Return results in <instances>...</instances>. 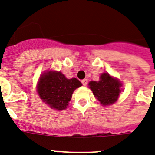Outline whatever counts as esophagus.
Here are the masks:
<instances>
[{"label": "esophagus", "mask_w": 155, "mask_h": 155, "mask_svg": "<svg viewBox=\"0 0 155 155\" xmlns=\"http://www.w3.org/2000/svg\"><path fill=\"white\" fill-rule=\"evenodd\" d=\"M81 82H82L83 85L86 86L87 85V84H88V80H87V79H84V80H83Z\"/></svg>", "instance_id": "esophagus-1"}]
</instances>
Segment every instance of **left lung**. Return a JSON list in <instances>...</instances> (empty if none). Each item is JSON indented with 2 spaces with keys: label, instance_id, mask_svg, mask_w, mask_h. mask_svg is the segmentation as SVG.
Here are the masks:
<instances>
[{
  "label": "left lung",
  "instance_id": "1",
  "mask_svg": "<svg viewBox=\"0 0 155 155\" xmlns=\"http://www.w3.org/2000/svg\"><path fill=\"white\" fill-rule=\"evenodd\" d=\"M88 86L101 106H110L118 100L122 84L108 73H102L99 81H90Z\"/></svg>",
  "mask_w": 155,
  "mask_h": 155
}]
</instances>
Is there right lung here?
Wrapping results in <instances>:
<instances>
[{"label":"right lung","mask_w":155,"mask_h":155,"mask_svg":"<svg viewBox=\"0 0 155 155\" xmlns=\"http://www.w3.org/2000/svg\"><path fill=\"white\" fill-rule=\"evenodd\" d=\"M81 85V82L75 78L67 79L60 71H49L41 75L37 93L51 109L63 110L68 106L73 92Z\"/></svg>","instance_id":"add662e5"}]
</instances>
